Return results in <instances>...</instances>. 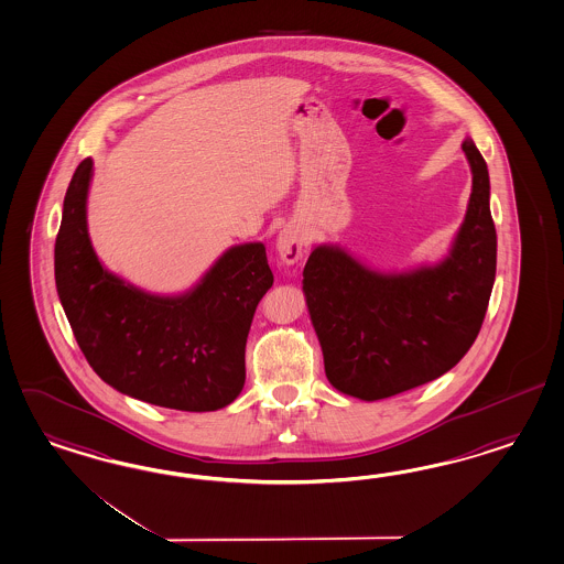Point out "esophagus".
Here are the masks:
<instances>
[{
    "label": "esophagus",
    "instance_id": "1",
    "mask_svg": "<svg viewBox=\"0 0 564 564\" xmlns=\"http://www.w3.org/2000/svg\"><path fill=\"white\" fill-rule=\"evenodd\" d=\"M275 253L286 265H294L303 258V237L299 227L286 225L275 237Z\"/></svg>",
    "mask_w": 564,
    "mask_h": 564
}]
</instances>
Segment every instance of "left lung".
Masks as SVG:
<instances>
[{
    "instance_id": "obj_1",
    "label": "left lung",
    "mask_w": 564,
    "mask_h": 564,
    "mask_svg": "<svg viewBox=\"0 0 564 564\" xmlns=\"http://www.w3.org/2000/svg\"><path fill=\"white\" fill-rule=\"evenodd\" d=\"M463 151L473 189L448 253L378 270L339 243L313 247L303 292L333 389L389 399L446 375L475 344L497 270L489 170L475 141Z\"/></svg>"
}]
</instances>
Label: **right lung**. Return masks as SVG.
Wrapping results in <instances>:
<instances>
[{
  "instance_id": "obj_1",
  "label": "right lung",
  "mask_w": 564,
  "mask_h": 564,
  "mask_svg": "<svg viewBox=\"0 0 564 564\" xmlns=\"http://www.w3.org/2000/svg\"><path fill=\"white\" fill-rule=\"evenodd\" d=\"M91 158L63 200L55 243L58 301L86 360L112 389L165 409L217 411L246 384V344L274 274L260 241L225 249L180 294H153L101 263L87 231Z\"/></svg>"
}]
</instances>
